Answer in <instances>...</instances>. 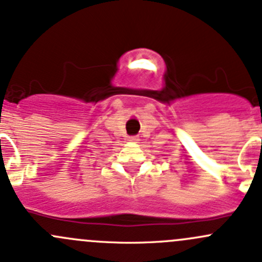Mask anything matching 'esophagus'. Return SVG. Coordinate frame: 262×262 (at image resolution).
Listing matches in <instances>:
<instances>
[{"label": "esophagus", "mask_w": 262, "mask_h": 262, "mask_svg": "<svg viewBox=\"0 0 262 262\" xmlns=\"http://www.w3.org/2000/svg\"><path fill=\"white\" fill-rule=\"evenodd\" d=\"M128 141H129V142H134V143H137V142L139 141V138H138V137H129Z\"/></svg>", "instance_id": "1"}]
</instances>
